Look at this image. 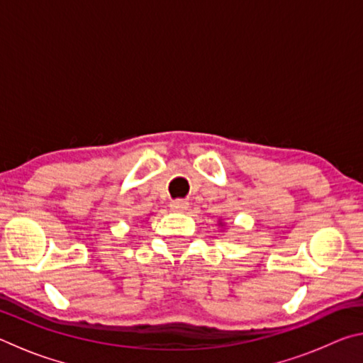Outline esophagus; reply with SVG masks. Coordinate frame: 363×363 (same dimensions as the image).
Wrapping results in <instances>:
<instances>
[{
  "label": "esophagus",
  "mask_w": 363,
  "mask_h": 363,
  "mask_svg": "<svg viewBox=\"0 0 363 363\" xmlns=\"http://www.w3.org/2000/svg\"><path fill=\"white\" fill-rule=\"evenodd\" d=\"M169 208L173 211H177V213H184L189 208V201L186 200H173L169 203Z\"/></svg>",
  "instance_id": "1"
}]
</instances>
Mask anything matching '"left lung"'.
I'll return each instance as SVG.
<instances>
[{"instance_id": "left-lung-1", "label": "left lung", "mask_w": 363, "mask_h": 363, "mask_svg": "<svg viewBox=\"0 0 363 363\" xmlns=\"http://www.w3.org/2000/svg\"><path fill=\"white\" fill-rule=\"evenodd\" d=\"M219 225H220V227H224V223H223V220H219Z\"/></svg>"}]
</instances>
